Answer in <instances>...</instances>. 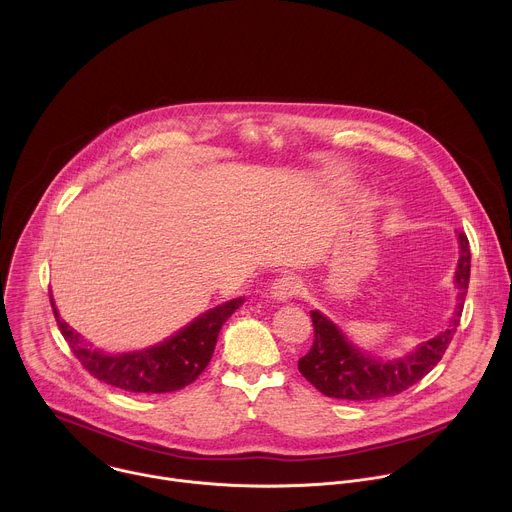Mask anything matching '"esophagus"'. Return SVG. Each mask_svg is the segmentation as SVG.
I'll return each mask as SVG.
<instances>
[{
  "mask_svg": "<svg viewBox=\"0 0 512 512\" xmlns=\"http://www.w3.org/2000/svg\"><path fill=\"white\" fill-rule=\"evenodd\" d=\"M300 289H302V283H300L298 277H294V275H281L271 285V296L275 300H279V302H285L289 298L298 296Z\"/></svg>",
  "mask_w": 512,
  "mask_h": 512,
  "instance_id": "esophagus-1",
  "label": "esophagus"
}]
</instances>
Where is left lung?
I'll list each match as a JSON object with an SVG mask.
<instances>
[{
    "instance_id": "8db88e82",
    "label": "left lung",
    "mask_w": 512,
    "mask_h": 512,
    "mask_svg": "<svg viewBox=\"0 0 512 512\" xmlns=\"http://www.w3.org/2000/svg\"><path fill=\"white\" fill-rule=\"evenodd\" d=\"M460 259L456 269L458 304L444 332L419 344L407 356L379 360L356 348L342 330L318 310L310 312L314 322V344L298 360L300 373L326 397L348 401H375L403 393L421 381L442 360L460 324L464 300L470 283V243L464 233L458 235Z\"/></svg>"
}]
</instances>
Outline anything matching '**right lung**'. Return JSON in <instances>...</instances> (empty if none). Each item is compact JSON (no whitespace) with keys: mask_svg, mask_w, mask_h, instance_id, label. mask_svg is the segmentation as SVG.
I'll return each mask as SVG.
<instances>
[{"mask_svg":"<svg viewBox=\"0 0 512 512\" xmlns=\"http://www.w3.org/2000/svg\"><path fill=\"white\" fill-rule=\"evenodd\" d=\"M241 304L243 298L216 306L168 340L123 354H105L93 348L58 316L54 302L52 310L72 354L95 379L131 393H170L194 383L208 367L218 332Z\"/></svg>","mask_w":512,"mask_h":512,"instance_id":"1","label":"right lung"}]
</instances>
